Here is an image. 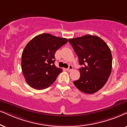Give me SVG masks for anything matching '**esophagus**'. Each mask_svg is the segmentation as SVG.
I'll list each match as a JSON object with an SVG mask.
<instances>
[{"mask_svg": "<svg viewBox=\"0 0 127 127\" xmlns=\"http://www.w3.org/2000/svg\"><path fill=\"white\" fill-rule=\"evenodd\" d=\"M72 70H73V67H72L71 65H69L68 68L67 69V70L68 71H72Z\"/></svg>", "mask_w": 127, "mask_h": 127, "instance_id": "obj_1", "label": "esophagus"}]
</instances>
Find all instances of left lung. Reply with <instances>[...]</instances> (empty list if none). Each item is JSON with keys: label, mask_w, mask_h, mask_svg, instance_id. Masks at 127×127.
Segmentation results:
<instances>
[{"label": "left lung", "mask_w": 127, "mask_h": 127, "mask_svg": "<svg viewBox=\"0 0 127 127\" xmlns=\"http://www.w3.org/2000/svg\"><path fill=\"white\" fill-rule=\"evenodd\" d=\"M78 57L79 79L73 84L79 91L94 94L103 87L110 75L112 55L106 42L97 36L86 35L69 39Z\"/></svg>", "instance_id": "obj_1"}]
</instances>
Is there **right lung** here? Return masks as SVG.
<instances>
[{
	"label": "right lung",
	"instance_id": "add662e5",
	"mask_svg": "<svg viewBox=\"0 0 127 127\" xmlns=\"http://www.w3.org/2000/svg\"><path fill=\"white\" fill-rule=\"evenodd\" d=\"M68 40L42 33L27 43L22 53V71L27 83L33 89L42 90L52 85L63 70L55 65L56 52Z\"/></svg>",
	"mask_w": 127,
	"mask_h": 127
}]
</instances>
